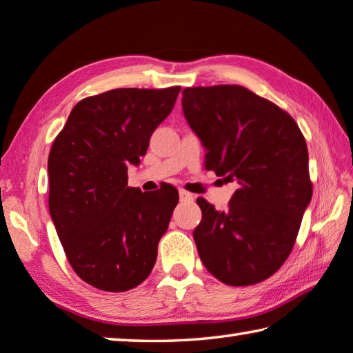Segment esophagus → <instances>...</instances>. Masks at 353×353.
<instances>
[{
  "label": "esophagus",
  "mask_w": 353,
  "mask_h": 353,
  "mask_svg": "<svg viewBox=\"0 0 353 353\" xmlns=\"http://www.w3.org/2000/svg\"><path fill=\"white\" fill-rule=\"evenodd\" d=\"M179 196H181L182 201H193V198H194L192 193H188L187 190H183V188L179 190Z\"/></svg>",
  "instance_id": "1"
}]
</instances>
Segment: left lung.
Segmentation results:
<instances>
[{
  "label": "left lung",
  "instance_id": "left-lung-1",
  "mask_svg": "<svg viewBox=\"0 0 353 353\" xmlns=\"http://www.w3.org/2000/svg\"><path fill=\"white\" fill-rule=\"evenodd\" d=\"M182 96L204 168L239 183L226 210L196 199L201 261L228 286L264 281L289 257L312 196L303 133L288 111L243 86L185 88Z\"/></svg>",
  "mask_w": 353,
  "mask_h": 353
}]
</instances>
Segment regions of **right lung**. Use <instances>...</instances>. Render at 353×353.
Here are the masks:
<instances>
[{"label":"right lung","instance_id":"right-lung-1","mask_svg":"<svg viewBox=\"0 0 353 353\" xmlns=\"http://www.w3.org/2000/svg\"><path fill=\"white\" fill-rule=\"evenodd\" d=\"M181 86L119 88L70 111L48 155V209L67 261L83 281L106 292L137 288L152 272L157 247L179 193L127 185L128 165L146 154Z\"/></svg>","mask_w":353,"mask_h":353}]
</instances>
